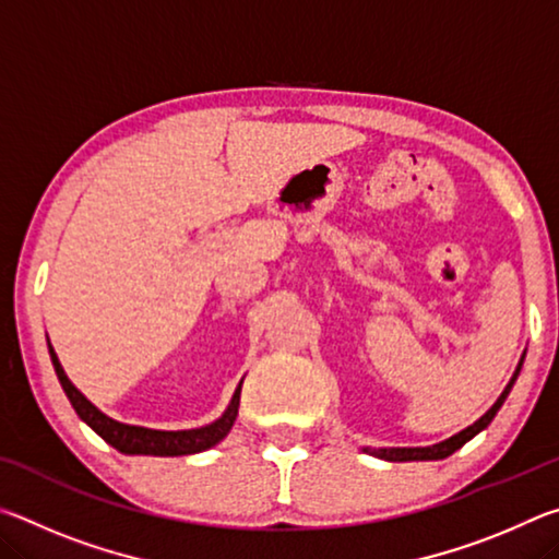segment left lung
Wrapping results in <instances>:
<instances>
[{
	"instance_id": "8db88e82",
	"label": "left lung",
	"mask_w": 559,
	"mask_h": 559,
	"mask_svg": "<svg viewBox=\"0 0 559 559\" xmlns=\"http://www.w3.org/2000/svg\"><path fill=\"white\" fill-rule=\"evenodd\" d=\"M520 367H523V357H520L518 370L513 372V377H510V382H508V386L503 390V394L498 396V402H496L493 406H490V409H488L484 416H480L478 421H473L468 429L453 433L451 439L441 441V443H433V447H416V449H365V453H370V456H377V459H384V461H439V459L451 456L453 451H459V449L463 447V443L471 441L473 437H476V433L484 431V429L488 427V424L493 421V416L498 414L500 406H503V402L508 400L510 390H513V384H515L518 374H520Z\"/></svg>"
}]
</instances>
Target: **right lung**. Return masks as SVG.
Returning <instances> with one entry per match:
<instances>
[{
	"label": "right lung",
	"mask_w": 559,
	"mask_h": 559,
	"mask_svg": "<svg viewBox=\"0 0 559 559\" xmlns=\"http://www.w3.org/2000/svg\"><path fill=\"white\" fill-rule=\"evenodd\" d=\"M49 355H51L56 377H59V382L63 386L66 396H69L75 414H79L100 439H106L112 449H118L120 453H130V456H138V453L140 456H189V453L206 451L216 447V443L231 431L236 414H239L241 382L236 386L226 412L216 421L206 424V427L187 429V431H157V429H145V427H132V424H120L116 419H110L108 414H103L98 406H93L86 396L75 390L73 382L66 377L51 343H49Z\"/></svg>",
	"instance_id": "1"
}]
</instances>
